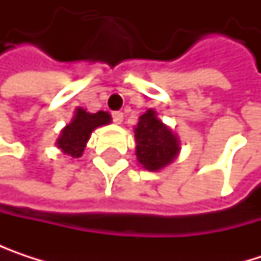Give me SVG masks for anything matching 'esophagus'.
Segmentation results:
<instances>
[{
  "label": "esophagus",
  "instance_id": "obj_1",
  "mask_svg": "<svg viewBox=\"0 0 261 261\" xmlns=\"http://www.w3.org/2000/svg\"><path fill=\"white\" fill-rule=\"evenodd\" d=\"M112 118H113V121H115L116 124H122V121H124V113H122V112H113V113H112Z\"/></svg>",
  "mask_w": 261,
  "mask_h": 261
}]
</instances>
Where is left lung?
I'll return each mask as SVG.
<instances>
[{"label": "left lung", "instance_id": "left-lung-1", "mask_svg": "<svg viewBox=\"0 0 261 261\" xmlns=\"http://www.w3.org/2000/svg\"><path fill=\"white\" fill-rule=\"evenodd\" d=\"M136 155L139 163L148 171H160L175 160L180 152V140L165 125L155 110H146L134 127Z\"/></svg>", "mask_w": 261, "mask_h": 261}]
</instances>
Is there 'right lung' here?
I'll use <instances>...</instances> for the list:
<instances>
[{"label":"right lung","instance_id":"right-lung-1","mask_svg":"<svg viewBox=\"0 0 261 261\" xmlns=\"http://www.w3.org/2000/svg\"><path fill=\"white\" fill-rule=\"evenodd\" d=\"M112 122V116L107 112L87 113L84 109L79 107L72 121L62 130L56 145L62 152L69 159H79L83 155L86 143L92 131L101 125Z\"/></svg>","mask_w":261,"mask_h":261}]
</instances>
